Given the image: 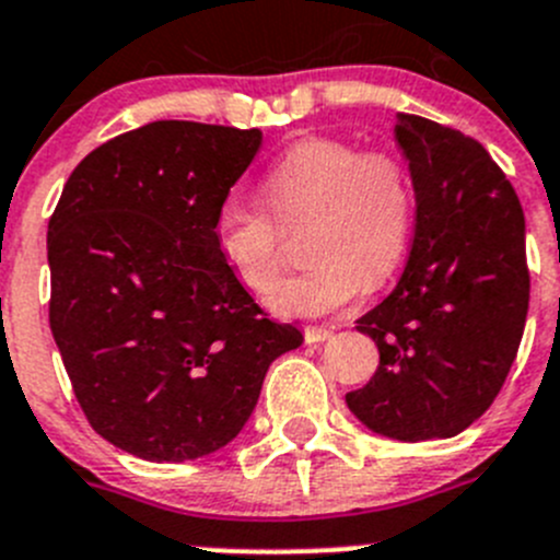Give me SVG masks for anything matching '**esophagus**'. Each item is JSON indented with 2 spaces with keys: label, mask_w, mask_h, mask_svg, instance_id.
I'll return each instance as SVG.
<instances>
[{
  "label": "esophagus",
  "mask_w": 560,
  "mask_h": 560,
  "mask_svg": "<svg viewBox=\"0 0 560 560\" xmlns=\"http://www.w3.org/2000/svg\"><path fill=\"white\" fill-rule=\"evenodd\" d=\"M334 330L323 328V325H306L303 336H306V345H319V341H328Z\"/></svg>",
  "instance_id": "1"
}]
</instances>
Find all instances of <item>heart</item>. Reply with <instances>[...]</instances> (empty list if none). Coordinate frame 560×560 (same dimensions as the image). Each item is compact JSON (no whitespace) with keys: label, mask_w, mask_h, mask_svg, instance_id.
I'll return each instance as SVG.
<instances>
[{"label":"heart","mask_w":560,"mask_h":560,"mask_svg":"<svg viewBox=\"0 0 560 560\" xmlns=\"http://www.w3.org/2000/svg\"><path fill=\"white\" fill-rule=\"evenodd\" d=\"M259 205L226 197L213 219L221 259L252 292H268L283 264V232L307 226L304 256L313 262L276 283L268 303L290 317L341 308L369 281H383L410 243L416 191L405 161L390 150H361L334 136L292 144L262 177Z\"/></svg>","instance_id":"1"}]
</instances>
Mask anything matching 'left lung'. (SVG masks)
Segmentation results:
<instances>
[{"instance_id":"1","label":"left lung","mask_w":560,"mask_h":560,"mask_svg":"<svg viewBox=\"0 0 560 560\" xmlns=\"http://www.w3.org/2000/svg\"><path fill=\"white\" fill-rule=\"evenodd\" d=\"M410 161L416 232L396 290L358 319L380 366L345 396L377 435L454 438L492 405L517 358L530 273L512 183L476 139L396 114Z\"/></svg>"}]
</instances>
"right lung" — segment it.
Instances as JSON below:
<instances>
[{"instance_id":"1","label":"right lung","mask_w":560,"mask_h":560,"mask_svg":"<svg viewBox=\"0 0 560 560\" xmlns=\"http://www.w3.org/2000/svg\"><path fill=\"white\" fill-rule=\"evenodd\" d=\"M257 128L159 119L92 150L48 219V323L92 430L150 463L237 438L265 372L301 347L232 276L213 219Z\"/></svg>"}]
</instances>
